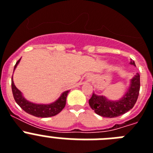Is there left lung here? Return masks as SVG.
Returning a JSON list of instances; mask_svg holds the SVG:
<instances>
[{"mask_svg": "<svg viewBox=\"0 0 153 153\" xmlns=\"http://www.w3.org/2000/svg\"><path fill=\"white\" fill-rule=\"evenodd\" d=\"M131 65L135 66L134 61ZM140 90V75L135 74L130 82V86L123 97L120 100H109L104 96H98L93 93L89 100L91 108L98 115L105 117H115L125 114L134 107L138 99Z\"/></svg>", "mask_w": 153, "mask_h": 153, "instance_id": "8db88e82", "label": "left lung"}]
</instances>
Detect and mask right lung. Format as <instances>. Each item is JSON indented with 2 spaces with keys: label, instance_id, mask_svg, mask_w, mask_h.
<instances>
[{
  "label": "right lung",
  "instance_id": "right-lung-1",
  "mask_svg": "<svg viewBox=\"0 0 153 153\" xmlns=\"http://www.w3.org/2000/svg\"><path fill=\"white\" fill-rule=\"evenodd\" d=\"M21 59L16 62L14 66V70L20 62ZM11 89H12L13 96L17 104L21 107L28 114H32L38 117H49L56 115L62 110L66 105V97L70 91H66L61 94V96L55 102L49 104H38L30 102L26 100L19 90L15 87L13 81V76L11 79Z\"/></svg>",
  "mask_w": 153,
  "mask_h": 153
}]
</instances>
